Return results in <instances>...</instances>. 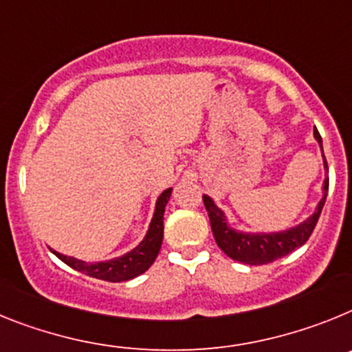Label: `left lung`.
<instances>
[{
    "instance_id": "obj_1",
    "label": "left lung",
    "mask_w": 352,
    "mask_h": 352,
    "mask_svg": "<svg viewBox=\"0 0 352 352\" xmlns=\"http://www.w3.org/2000/svg\"><path fill=\"white\" fill-rule=\"evenodd\" d=\"M314 136H316L317 143L320 145V151H322V138H320L319 131L314 129ZM324 168L328 170L326 157H324ZM328 186L329 179L326 177L322 184V198L317 204V209L314 210L311 216H308L305 221H301L296 227H290L287 230L280 232L235 230V228H232L228 225L227 216L214 204L212 198L204 195V204H206V209L209 212L210 228H212L216 244L221 248V252L225 255L248 265L269 264V262L276 261V258H282V256L289 255L296 248L303 246L308 241V237L311 235V232H314V228H316L317 221H319L320 210H322L324 201H326V195H328Z\"/></svg>"
}]
</instances>
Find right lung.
Segmentation results:
<instances>
[{"label": "right lung", "mask_w": 352, "mask_h": 352, "mask_svg": "<svg viewBox=\"0 0 352 352\" xmlns=\"http://www.w3.org/2000/svg\"><path fill=\"white\" fill-rule=\"evenodd\" d=\"M172 197V188L164 189L163 193L159 195L157 201H155V210L152 216V221L148 225L146 235L143 237L142 243L134 250L127 252L125 255L111 258V261L104 262H83L74 256H67L63 253L54 252V255L67 265L72 269L85 273L91 278H99V280H106V282H125V280H133V278L140 276L145 273L146 269L154 264L155 256H157L161 244H163V216L164 207H166L168 200Z\"/></svg>", "instance_id": "obj_1"}]
</instances>
